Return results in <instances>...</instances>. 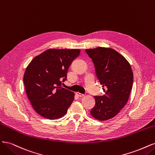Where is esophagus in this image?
Segmentation results:
<instances>
[{"label":"esophagus","mask_w":155,"mask_h":155,"mask_svg":"<svg viewBox=\"0 0 155 155\" xmlns=\"http://www.w3.org/2000/svg\"><path fill=\"white\" fill-rule=\"evenodd\" d=\"M76 94L79 96V97H83L85 95L83 94H81V93H79V92H76Z\"/></svg>","instance_id":"34e87169"}]
</instances>
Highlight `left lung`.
<instances>
[{"mask_svg": "<svg viewBox=\"0 0 155 155\" xmlns=\"http://www.w3.org/2000/svg\"><path fill=\"white\" fill-rule=\"evenodd\" d=\"M85 51L94 64L96 76L105 92L104 96H94L96 105L91 114L97 120H110L128 101L133 83L132 68L127 60L112 48L97 47Z\"/></svg>", "mask_w": 155, "mask_h": 155, "instance_id": "8db88e82", "label": "left lung"}]
</instances>
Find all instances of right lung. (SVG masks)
Here are the masks:
<instances>
[{
	"label": "right lung",
	"mask_w": 155,
	"mask_h": 155,
	"mask_svg": "<svg viewBox=\"0 0 155 155\" xmlns=\"http://www.w3.org/2000/svg\"><path fill=\"white\" fill-rule=\"evenodd\" d=\"M79 49H48L35 56L23 78L26 94L37 113L53 120L63 117L74 100V92L61 87Z\"/></svg>",
	"instance_id": "obj_1"
}]
</instances>
